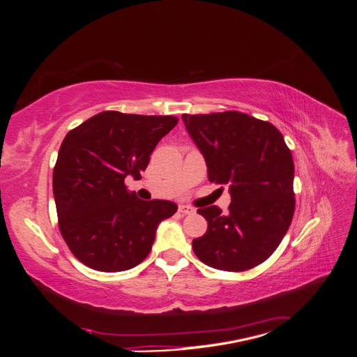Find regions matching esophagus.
Masks as SVG:
<instances>
[{"instance_id":"34e87169","label":"esophagus","mask_w":357,"mask_h":357,"mask_svg":"<svg viewBox=\"0 0 357 357\" xmlns=\"http://www.w3.org/2000/svg\"><path fill=\"white\" fill-rule=\"evenodd\" d=\"M179 213L187 215V214H193V213H195V209L190 208V206H187V204H179Z\"/></svg>"}]
</instances>
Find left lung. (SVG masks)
<instances>
[{
  "mask_svg": "<svg viewBox=\"0 0 357 357\" xmlns=\"http://www.w3.org/2000/svg\"><path fill=\"white\" fill-rule=\"evenodd\" d=\"M208 167V179L228 184V214L200 208L208 222L192 241L200 261L214 269L247 271L273 255L294 214L291 151L275 126L239 112L183 114Z\"/></svg>",
  "mask_w": 357,
  "mask_h": 357,
  "instance_id": "left-lung-1",
  "label": "left lung"
}]
</instances>
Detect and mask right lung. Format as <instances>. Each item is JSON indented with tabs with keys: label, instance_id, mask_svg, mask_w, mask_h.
<instances>
[{
	"label": "right lung",
	"instance_id": "add662e5",
	"mask_svg": "<svg viewBox=\"0 0 357 357\" xmlns=\"http://www.w3.org/2000/svg\"><path fill=\"white\" fill-rule=\"evenodd\" d=\"M176 124L174 116L102 112L64 137L53 197L59 231L78 261L119 273L149 255L157 227L178 204L143 202L124 179L142 178L157 143Z\"/></svg>",
	"mask_w": 357,
	"mask_h": 357
}]
</instances>
